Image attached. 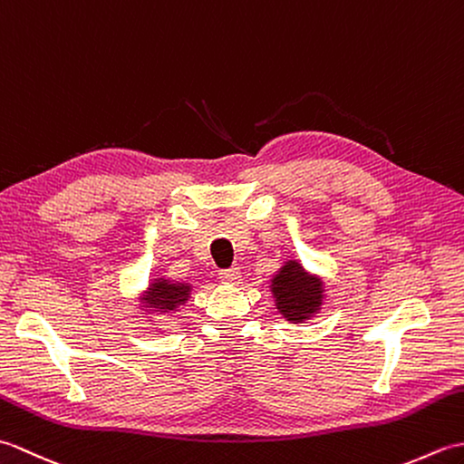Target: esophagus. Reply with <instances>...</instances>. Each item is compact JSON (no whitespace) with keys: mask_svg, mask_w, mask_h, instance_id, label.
Here are the masks:
<instances>
[{"mask_svg":"<svg viewBox=\"0 0 464 464\" xmlns=\"http://www.w3.org/2000/svg\"><path fill=\"white\" fill-rule=\"evenodd\" d=\"M219 279L223 283H231V285H237L241 281V271L237 267H231V269H223L219 271Z\"/></svg>","mask_w":464,"mask_h":464,"instance_id":"1","label":"esophagus"}]
</instances>
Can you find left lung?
Masks as SVG:
<instances>
[{
    "instance_id": "8db88e82",
    "label": "left lung",
    "mask_w": 464,
    "mask_h": 464,
    "mask_svg": "<svg viewBox=\"0 0 464 464\" xmlns=\"http://www.w3.org/2000/svg\"><path fill=\"white\" fill-rule=\"evenodd\" d=\"M269 289L273 293L275 307L289 323L313 319L321 311L324 301L323 279L304 269L299 259L283 261L281 267L273 273Z\"/></svg>"
}]
</instances>
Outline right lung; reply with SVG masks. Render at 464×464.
Instances as JSON below:
<instances>
[{
	"mask_svg": "<svg viewBox=\"0 0 464 464\" xmlns=\"http://www.w3.org/2000/svg\"><path fill=\"white\" fill-rule=\"evenodd\" d=\"M191 283L173 281L171 277H165V275H153V279L147 283V289L140 295V311L143 317H147V321H153V317L181 311L185 303L191 299Z\"/></svg>",
	"mask_w": 464,
	"mask_h": 464,
	"instance_id": "1",
	"label": "right lung"
}]
</instances>
